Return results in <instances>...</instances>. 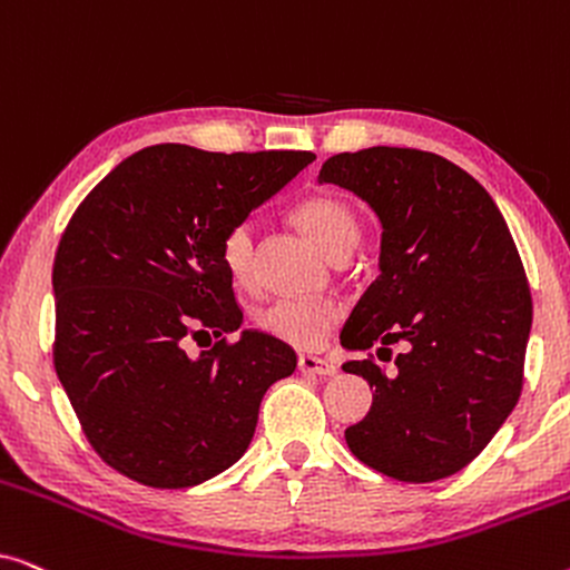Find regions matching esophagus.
<instances>
[{"instance_id": "34e87169", "label": "esophagus", "mask_w": 570, "mask_h": 570, "mask_svg": "<svg viewBox=\"0 0 570 570\" xmlns=\"http://www.w3.org/2000/svg\"><path fill=\"white\" fill-rule=\"evenodd\" d=\"M298 368L301 373H311V376H337V365L318 355H301Z\"/></svg>"}]
</instances>
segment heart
I'll return each mask as SVG.
<instances>
[{
  "label": "heart",
  "instance_id": "obj_1",
  "mask_svg": "<svg viewBox=\"0 0 570 570\" xmlns=\"http://www.w3.org/2000/svg\"><path fill=\"white\" fill-rule=\"evenodd\" d=\"M295 223L303 233L322 248L326 256H334L345 248H353L357 223L345 202L334 197H308L295 207ZM220 256L228 275L240 285L252 283L254 272V225L238 223L223 236ZM340 308L324 298H277L262 308L259 326L269 337L298 350H314L326 340L332 326L337 324Z\"/></svg>",
  "mask_w": 570,
  "mask_h": 570
}]
</instances>
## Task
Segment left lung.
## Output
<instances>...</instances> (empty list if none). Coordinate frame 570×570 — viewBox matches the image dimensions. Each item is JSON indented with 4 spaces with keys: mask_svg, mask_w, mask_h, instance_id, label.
<instances>
[{
    "mask_svg": "<svg viewBox=\"0 0 570 570\" xmlns=\"http://www.w3.org/2000/svg\"><path fill=\"white\" fill-rule=\"evenodd\" d=\"M381 223L379 277L350 314L345 350L392 355L342 371L368 381L371 412L345 431L353 454L386 478L433 482L464 470L517 407L532 295L501 209L441 155L410 147L340 153L318 170Z\"/></svg>",
    "mask_w": 570,
    "mask_h": 570,
    "instance_id": "1",
    "label": "left lung"
}]
</instances>
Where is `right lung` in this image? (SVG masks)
<instances>
[{"label":"right lung","instance_id":"obj_1","mask_svg":"<svg viewBox=\"0 0 570 570\" xmlns=\"http://www.w3.org/2000/svg\"><path fill=\"white\" fill-rule=\"evenodd\" d=\"M314 153L153 145L121 160L69 220L53 259V365L106 464L191 488L236 464L295 350L244 330L191 357L184 340L244 324L220 244Z\"/></svg>","mask_w":570,"mask_h":570}]
</instances>
